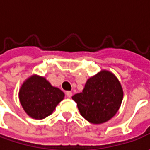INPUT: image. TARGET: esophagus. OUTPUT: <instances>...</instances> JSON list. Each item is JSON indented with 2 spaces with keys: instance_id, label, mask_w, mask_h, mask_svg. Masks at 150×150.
Returning a JSON list of instances; mask_svg holds the SVG:
<instances>
[{
  "instance_id": "1",
  "label": "esophagus",
  "mask_w": 150,
  "mask_h": 150,
  "mask_svg": "<svg viewBox=\"0 0 150 150\" xmlns=\"http://www.w3.org/2000/svg\"><path fill=\"white\" fill-rule=\"evenodd\" d=\"M66 95L67 98H71L72 96V93L71 91H67V92H66Z\"/></svg>"
}]
</instances>
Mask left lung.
<instances>
[{
	"label": "left lung",
	"instance_id": "8db88e82",
	"mask_svg": "<svg viewBox=\"0 0 150 150\" xmlns=\"http://www.w3.org/2000/svg\"><path fill=\"white\" fill-rule=\"evenodd\" d=\"M123 97V88L117 77L110 71L101 70L87 80L83 92L72 96V99L86 120L100 124L117 113Z\"/></svg>",
	"mask_w": 150,
	"mask_h": 150
}]
</instances>
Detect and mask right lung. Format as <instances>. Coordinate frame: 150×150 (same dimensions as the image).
<instances>
[{"instance_id":"1","label":"right lung","mask_w":150,"mask_h":150,"mask_svg":"<svg viewBox=\"0 0 150 150\" xmlns=\"http://www.w3.org/2000/svg\"><path fill=\"white\" fill-rule=\"evenodd\" d=\"M18 96L21 105L29 117L43 119L53 112L65 94L46 78L33 74L21 84Z\"/></svg>"}]
</instances>
